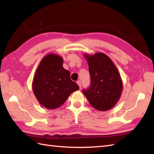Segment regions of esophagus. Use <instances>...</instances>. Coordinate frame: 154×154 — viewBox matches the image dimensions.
Returning <instances> with one entry per match:
<instances>
[{
  "instance_id": "esophagus-1",
  "label": "esophagus",
  "mask_w": 154,
  "mask_h": 154,
  "mask_svg": "<svg viewBox=\"0 0 154 154\" xmlns=\"http://www.w3.org/2000/svg\"><path fill=\"white\" fill-rule=\"evenodd\" d=\"M77 84L78 85V86H79V88H81V81H77Z\"/></svg>"
}]
</instances>
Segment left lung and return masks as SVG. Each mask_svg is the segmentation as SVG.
<instances>
[{"label":"left lung","mask_w":154,"mask_h":154,"mask_svg":"<svg viewBox=\"0 0 154 154\" xmlns=\"http://www.w3.org/2000/svg\"><path fill=\"white\" fill-rule=\"evenodd\" d=\"M88 64L91 77L90 87L83 94L90 104L99 111L112 109L119 100L122 82L116 65L103 53L84 54Z\"/></svg>","instance_id":"8db88e82"}]
</instances>
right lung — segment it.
Listing matches in <instances>:
<instances>
[{"label": "right lung", "mask_w": 154, "mask_h": 154, "mask_svg": "<svg viewBox=\"0 0 154 154\" xmlns=\"http://www.w3.org/2000/svg\"><path fill=\"white\" fill-rule=\"evenodd\" d=\"M63 64L62 57L50 54L42 58L35 73L33 94L38 103L48 109L60 107L72 92L79 89Z\"/></svg>", "instance_id": "1"}]
</instances>
